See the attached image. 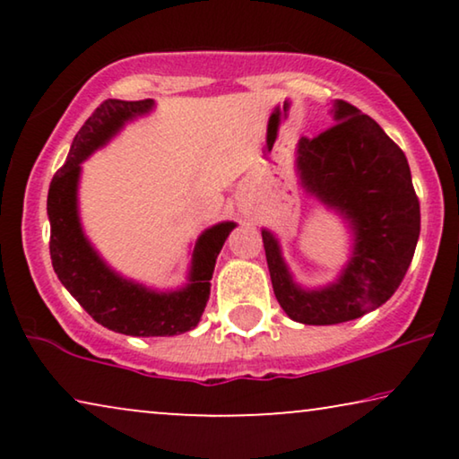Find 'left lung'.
I'll return each instance as SVG.
<instances>
[{"mask_svg":"<svg viewBox=\"0 0 459 459\" xmlns=\"http://www.w3.org/2000/svg\"><path fill=\"white\" fill-rule=\"evenodd\" d=\"M334 125L299 142L300 181L355 230V248L341 278L322 290L294 284L278 240L263 230L273 294L294 322L332 325L386 303L403 281L420 236V200L407 159L372 117L338 100Z\"/></svg>","mask_w":459,"mask_h":459,"instance_id":"left-lung-1","label":"left lung"}]
</instances>
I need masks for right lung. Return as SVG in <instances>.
Wrapping results in <instances>:
<instances>
[{
    "label": "right lung",
    "mask_w": 459,
    "mask_h": 459,
    "mask_svg": "<svg viewBox=\"0 0 459 459\" xmlns=\"http://www.w3.org/2000/svg\"><path fill=\"white\" fill-rule=\"evenodd\" d=\"M152 100H106L74 135L66 162L56 171L48 192L49 255L54 272L77 303L104 328L129 336H175L196 328L211 294L217 255L234 223L212 225L198 238L192 255L190 284L178 292H152L123 280L85 240L77 215L81 162L104 146L125 121L152 108Z\"/></svg>",
    "instance_id": "1"
}]
</instances>
